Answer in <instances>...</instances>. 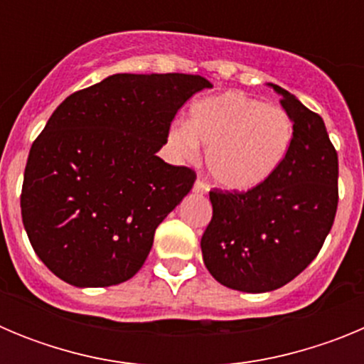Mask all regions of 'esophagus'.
Instances as JSON below:
<instances>
[{
	"label": "esophagus",
	"instance_id": "obj_1",
	"mask_svg": "<svg viewBox=\"0 0 364 364\" xmlns=\"http://www.w3.org/2000/svg\"><path fill=\"white\" fill-rule=\"evenodd\" d=\"M193 191H195V193H208V191H210V186L205 184L204 180L198 178L197 182H195V186H193Z\"/></svg>",
	"mask_w": 364,
	"mask_h": 364
}]
</instances>
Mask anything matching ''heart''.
I'll use <instances>...</instances> for the list:
<instances>
[{
    "label": "heart",
    "instance_id": "obj_1",
    "mask_svg": "<svg viewBox=\"0 0 364 364\" xmlns=\"http://www.w3.org/2000/svg\"><path fill=\"white\" fill-rule=\"evenodd\" d=\"M169 140L186 156L197 153L198 144L205 146V164L215 182L247 191L264 184L284 162L294 140V122L277 105L226 91L195 102L188 125H175Z\"/></svg>",
    "mask_w": 364,
    "mask_h": 364
}]
</instances>
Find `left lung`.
Returning a JSON list of instances; mask_svg holds the SVG:
<instances>
[{
	"mask_svg": "<svg viewBox=\"0 0 364 364\" xmlns=\"http://www.w3.org/2000/svg\"><path fill=\"white\" fill-rule=\"evenodd\" d=\"M272 87L294 122L290 151L264 184L211 189L213 217L200 240L211 275L247 294L277 290L306 269L332 230L339 202V160L323 118Z\"/></svg>",
	"mask_w": 364,
	"mask_h": 364,
	"instance_id": "1",
	"label": "left lung"
}]
</instances>
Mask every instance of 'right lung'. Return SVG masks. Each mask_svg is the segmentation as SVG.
Here are the masks:
<instances>
[{
  "label": "right lung",
  "mask_w": 364,
  "mask_h": 364,
  "mask_svg": "<svg viewBox=\"0 0 364 364\" xmlns=\"http://www.w3.org/2000/svg\"><path fill=\"white\" fill-rule=\"evenodd\" d=\"M211 87L198 74H112L58 105L28 153L21 218L50 272L80 288L127 281L195 171L166 164L178 109Z\"/></svg>",
  "instance_id": "right-lung-1"
}]
</instances>
